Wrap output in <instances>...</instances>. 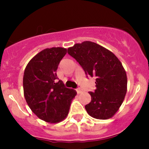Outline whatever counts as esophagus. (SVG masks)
<instances>
[{
    "label": "esophagus",
    "mask_w": 149,
    "mask_h": 149,
    "mask_svg": "<svg viewBox=\"0 0 149 149\" xmlns=\"http://www.w3.org/2000/svg\"><path fill=\"white\" fill-rule=\"evenodd\" d=\"M76 92H77V93H78V94H80V93H82V92H83V90H82V89H80V88H78V89H76Z\"/></svg>",
    "instance_id": "1"
}]
</instances>
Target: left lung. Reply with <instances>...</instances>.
<instances>
[{
  "label": "left lung",
  "instance_id": "8db88e82",
  "mask_svg": "<svg viewBox=\"0 0 149 149\" xmlns=\"http://www.w3.org/2000/svg\"><path fill=\"white\" fill-rule=\"evenodd\" d=\"M67 50L87 76L96 78L95 92H89L91 102L85 107L88 113L96 119L112 118L127 92V75L122 63L110 50L91 41L76 43Z\"/></svg>",
  "mask_w": 149,
  "mask_h": 149
}]
</instances>
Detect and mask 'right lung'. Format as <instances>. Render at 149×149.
I'll return each instance as SVG.
<instances>
[{"label":"right lung","mask_w":149,"mask_h":149,"mask_svg":"<svg viewBox=\"0 0 149 149\" xmlns=\"http://www.w3.org/2000/svg\"><path fill=\"white\" fill-rule=\"evenodd\" d=\"M66 52L59 47L43 49L31 59L24 73L26 102L34 114L49 123L66 118L77 94L66 88L62 80H57L58 65Z\"/></svg>","instance_id":"obj_1"}]
</instances>
